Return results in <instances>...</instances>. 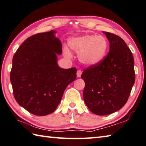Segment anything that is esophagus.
<instances>
[{
    "instance_id": "esophagus-1",
    "label": "esophagus",
    "mask_w": 146,
    "mask_h": 146,
    "mask_svg": "<svg viewBox=\"0 0 146 146\" xmlns=\"http://www.w3.org/2000/svg\"><path fill=\"white\" fill-rule=\"evenodd\" d=\"M82 72L81 70H78L77 72H76V76H77L78 78H80L82 75Z\"/></svg>"
}]
</instances>
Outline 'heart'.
<instances>
[{
  "label": "heart",
  "mask_w": 146,
  "mask_h": 146,
  "mask_svg": "<svg viewBox=\"0 0 146 146\" xmlns=\"http://www.w3.org/2000/svg\"><path fill=\"white\" fill-rule=\"evenodd\" d=\"M68 46L78 54L80 62L85 66H94L100 64L107 54L109 44L105 37L95 34L73 37L68 41ZM63 53L66 57H72L70 49L65 46Z\"/></svg>",
  "instance_id": "heart-1"
}]
</instances>
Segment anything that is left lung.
Returning <instances> with one entry per match:
<instances>
[{"mask_svg": "<svg viewBox=\"0 0 146 146\" xmlns=\"http://www.w3.org/2000/svg\"><path fill=\"white\" fill-rule=\"evenodd\" d=\"M102 33L110 43L109 52L100 64L84 70L81 78L87 107L95 114L106 115L126 104L135 75L133 55L125 41L113 34Z\"/></svg>", "mask_w": 146, "mask_h": 146, "instance_id": "1", "label": "left lung"}]
</instances>
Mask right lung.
<instances>
[{"label":"right lung","instance_id":"add662e5","mask_svg":"<svg viewBox=\"0 0 146 146\" xmlns=\"http://www.w3.org/2000/svg\"><path fill=\"white\" fill-rule=\"evenodd\" d=\"M50 31L31 36L13 58L10 74L17 103L31 113L43 116L54 112L66 87L76 78V69L57 64L62 43Z\"/></svg>","mask_w":146,"mask_h":146}]
</instances>
